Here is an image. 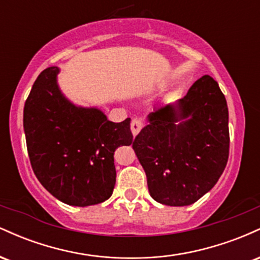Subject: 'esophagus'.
<instances>
[{"label": "esophagus", "mask_w": 260, "mask_h": 260, "mask_svg": "<svg viewBox=\"0 0 260 260\" xmlns=\"http://www.w3.org/2000/svg\"><path fill=\"white\" fill-rule=\"evenodd\" d=\"M143 128V122L138 120V118H133L131 122V131H132L133 136H137L140 132V129Z\"/></svg>", "instance_id": "1"}]
</instances>
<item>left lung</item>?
I'll list each match as a JSON object with an SVG mask.
<instances>
[{"label": "left lung", "instance_id": "left-lung-1", "mask_svg": "<svg viewBox=\"0 0 260 260\" xmlns=\"http://www.w3.org/2000/svg\"><path fill=\"white\" fill-rule=\"evenodd\" d=\"M133 142L151 198L170 207L196 203L216 184L229 159V109L210 76L148 115Z\"/></svg>", "mask_w": 260, "mask_h": 260}]
</instances>
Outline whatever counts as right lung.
Segmentation results:
<instances>
[{
	"label": "right lung",
	"mask_w": 260,
	"mask_h": 260,
	"mask_svg": "<svg viewBox=\"0 0 260 260\" xmlns=\"http://www.w3.org/2000/svg\"><path fill=\"white\" fill-rule=\"evenodd\" d=\"M58 72L44 70L25 101L23 126L32 171L66 204H99L115 187V150L133 142L131 118L115 123L96 107L74 105L59 90Z\"/></svg>",
	"instance_id": "right-lung-1"
}]
</instances>
